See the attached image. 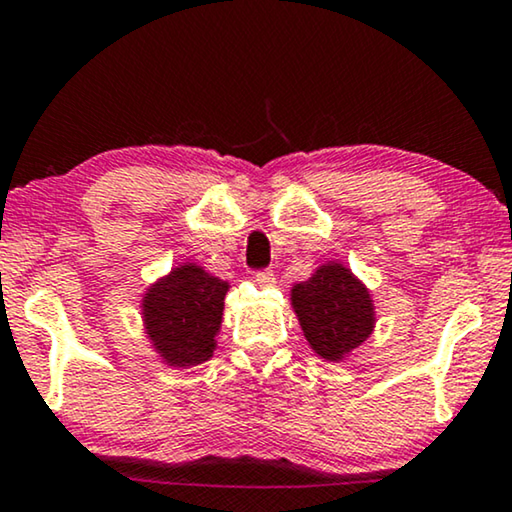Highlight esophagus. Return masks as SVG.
Wrapping results in <instances>:
<instances>
[{"mask_svg": "<svg viewBox=\"0 0 512 512\" xmlns=\"http://www.w3.org/2000/svg\"><path fill=\"white\" fill-rule=\"evenodd\" d=\"M254 279H256L258 286H272V284H275V272H272L270 268L256 270L254 272Z\"/></svg>", "mask_w": 512, "mask_h": 512, "instance_id": "1", "label": "esophagus"}]
</instances>
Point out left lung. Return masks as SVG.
Wrapping results in <instances>:
<instances>
[{
	"label": "left lung",
	"mask_w": 512,
	"mask_h": 512,
	"mask_svg": "<svg viewBox=\"0 0 512 512\" xmlns=\"http://www.w3.org/2000/svg\"><path fill=\"white\" fill-rule=\"evenodd\" d=\"M291 303L310 347L340 361L373 333L375 312L366 286L340 263H326L291 289Z\"/></svg>",
	"instance_id": "1"
}]
</instances>
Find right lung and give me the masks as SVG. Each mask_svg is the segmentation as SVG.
I'll use <instances>...</instances> for the list:
<instances>
[{"label":"right lung","mask_w":512,"mask_h":512,"mask_svg":"<svg viewBox=\"0 0 512 512\" xmlns=\"http://www.w3.org/2000/svg\"><path fill=\"white\" fill-rule=\"evenodd\" d=\"M226 291V282L193 263L174 268L146 291L142 300L146 333L170 366H198L212 356Z\"/></svg>","instance_id":"right-lung-1"}]
</instances>
